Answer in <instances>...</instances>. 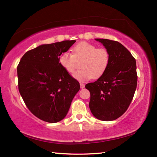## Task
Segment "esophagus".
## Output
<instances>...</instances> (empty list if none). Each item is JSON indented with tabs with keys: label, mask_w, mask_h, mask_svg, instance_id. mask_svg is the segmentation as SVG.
Listing matches in <instances>:
<instances>
[{
	"label": "esophagus",
	"mask_w": 157,
	"mask_h": 157,
	"mask_svg": "<svg viewBox=\"0 0 157 157\" xmlns=\"http://www.w3.org/2000/svg\"><path fill=\"white\" fill-rule=\"evenodd\" d=\"M84 86H85L84 84H83V83H80V88H81V89H84Z\"/></svg>",
	"instance_id": "34e87169"
}]
</instances>
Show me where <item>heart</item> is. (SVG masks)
Listing matches in <instances>:
<instances>
[{
	"instance_id": "1",
	"label": "heart",
	"mask_w": 157,
	"mask_h": 157,
	"mask_svg": "<svg viewBox=\"0 0 157 157\" xmlns=\"http://www.w3.org/2000/svg\"><path fill=\"white\" fill-rule=\"evenodd\" d=\"M110 56L107 49L97 48L87 42H80L73 49V54L65 52L60 55V65L66 72L73 74L82 62V69L74 74L73 77L79 82H85L91 79H97L102 76L109 64Z\"/></svg>"
}]
</instances>
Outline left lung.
<instances>
[{"label":"left lung","instance_id":"obj_1","mask_svg":"<svg viewBox=\"0 0 157 157\" xmlns=\"http://www.w3.org/2000/svg\"><path fill=\"white\" fill-rule=\"evenodd\" d=\"M109 53L107 71L97 81L86 84L91 94L89 108L100 121H114L125 112L137 86L136 59L123 45L113 40L95 39Z\"/></svg>","mask_w":157,"mask_h":157}]
</instances>
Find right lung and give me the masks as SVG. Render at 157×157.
<instances>
[{
  "label": "right lung",
  "mask_w": 157,
  "mask_h": 157,
  "mask_svg": "<svg viewBox=\"0 0 157 157\" xmlns=\"http://www.w3.org/2000/svg\"><path fill=\"white\" fill-rule=\"evenodd\" d=\"M75 41L41 45L26 52L17 66L21 97L32 113L45 122L55 123L64 118L80 88L59 62Z\"/></svg>",
  "instance_id": "add662e5"
}]
</instances>
